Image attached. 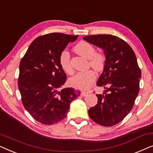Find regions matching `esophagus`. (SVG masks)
<instances>
[{"label": "esophagus", "mask_w": 153, "mask_h": 153, "mask_svg": "<svg viewBox=\"0 0 153 153\" xmlns=\"http://www.w3.org/2000/svg\"><path fill=\"white\" fill-rule=\"evenodd\" d=\"M88 92L81 91V95L82 96V97H85V96H87V95H88Z\"/></svg>", "instance_id": "esophagus-1"}]
</instances>
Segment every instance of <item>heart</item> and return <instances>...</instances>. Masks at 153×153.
<instances>
[{"mask_svg":"<svg viewBox=\"0 0 153 153\" xmlns=\"http://www.w3.org/2000/svg\"><path fill=\"white\" fill-rule=\"evenodd\" d=\"M74 50L79 55L89 60L92 68L97 71L102 70L105 65L106 57L101 52H96L95 48L91 44L85 41H81L75 46ZM59 63L62 70L68 74L73 72L71 65L70 55L67 50H63L60 54ZM96 80V74L92 70L76 73L70 80V84L79 89H88Z\"/></svg>","mask_w":153,"mask_h":153,"instance_id":"heart-1","label":"heart"}]
</instances>
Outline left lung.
<instances>
[{
  "label": "left lung",
  "mask_w": 153,
  "mask_h": 153,
  "mask_svg": "<svg viewBox=\"0 0 153 153\" xmlns=\"http://www.w3.org/2000/svg\"><path fill=\"white\" fill-rule=\"evenodd\" d=\"M83 38L102 49L106 57L103 72L97 82L104 91L96 94L97 104L90 108L89 116L102 126H113L130 112L139 94L141 72L137 57L126 42L114 35H88Z\"/></svg>",
  "instance_id": "left-lung-1"
}]
</instances>
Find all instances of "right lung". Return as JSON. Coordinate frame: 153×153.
Instances as JSON below:
<instances>
[{
	"label": "right lung",
	"instance_id": "1",
	"mask_svg": "<svg viewBox=\"0 0 153 153\" xmlns=\"http://www.w3.org/2000/svg\"><path fill=\"white\" fill-rule=\"evenodd\" d=\"M77 37L60 33L37 37L21 60L18 86L23 105L39 123L53 125L63 120L71 102L80 95L72 88L58 91L67 80L60 54Z\"/></svg>",
	"mask_w": 153,
	"mask_h": 153
}]
</instances>
